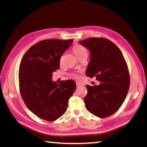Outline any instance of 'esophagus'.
Listing matches in <instances>:
<instances>
[{"mask_svg":"<svg viewBox=\"0 0 147 147\" xmlns=\"http://www.w3.org/2000/svg\"><path fill=\"white\" fill-rule=\"evenodd\" d=\"M76 84L77 87H82V86H84V83H82V82H76Z\"/></svg>","mask_w":147,"mask_h":147,"instance_id":"esophagus-1","label":"esophagus"}]
</instances>
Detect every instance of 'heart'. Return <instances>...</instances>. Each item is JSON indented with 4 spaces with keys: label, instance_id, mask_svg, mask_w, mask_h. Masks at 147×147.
I'll return each mask as SVG.
<instances>
[{
    "label": "heart",
    "instance_id": "obj_1",
    "mask_svg": "<svg viewBox=\"0 0 147 147\" xmlns=\"http://www.w3.org/2000/svg\"><path fill=\"white\" fill-rule=\"evenodd\" d=\"M73 50L74 55H75L78 58H79L82 55L85 54V53H87V50L85 49V48L80 46V45L76 44L75 46H74ZM72 76H73V77H74V78H75L76 79H80L81 78L80 75L78 73H73L72 74Z\"/></svg>",
    "mask_w": 147,
    "mask_h": 147
}]
</instances>
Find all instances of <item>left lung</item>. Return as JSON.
<instances>
[{"instance_id": "1", "label": "left lung", "mask_w": 147, "mask_h": 147, "mask_svg": "<svg viewBox=\"0 0 147 147\" xmlns=\"http://www.w3.org/2000/svg\"><path fill=\"white\" fill-rule=\"evenodd\" d=\"M79 43L90 51L87 76L100 82L86 85L85 107L97 117L106 118L118 110L127 96L130 86L127 64L120 49L108 39L92 37Z\"/></svg>"}]
</instances>
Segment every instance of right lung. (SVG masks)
<instances>
[{"label": "right lung", "instance_id": "add662e5", "mask_svg": "<svg viewBox=\"0 0 147 147\" xmlns=\"http://www.w3.org/2000/svg\"><path fill=\"white\" fill-rule=\"evenodd\" d=\"M71 39H47L33 45L24 55L18 79L22 100L38 118L53 121L67 109L69 99L76 89L73 80L60 84L52 80V74L60 67L62 55L73 43Z\"/></svg>", "mask_w": 147, "mask_h": 147}]
</instances>
